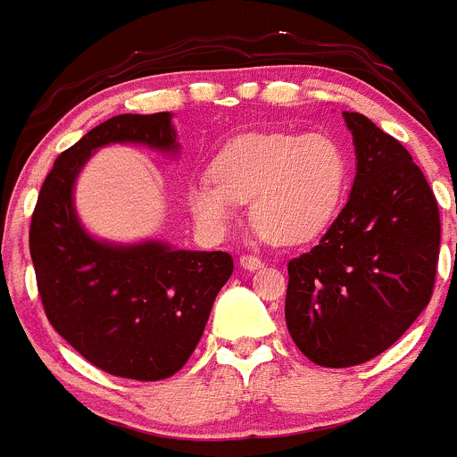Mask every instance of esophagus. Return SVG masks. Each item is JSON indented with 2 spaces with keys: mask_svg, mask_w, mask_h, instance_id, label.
Returning a JSON list of instances; mask_svg holds the SVG:
<instances>
[{
  "mask_svg": "<svg viewBox=\"0 0 457 457\" xmlns=\"http://www.w3.org/2000/svg\"><path fill=\"white\" fill-rule=\"evenodd\" d=\"M239 266H242L244 270H260L262 266H264V262L255 255H242L239 257Z\"/></svg>",
  "mask_w": 457,
  "mask_h": 457,
  "instance_id": "obj_1",
  "label": "esophagus"
}]
</instances>
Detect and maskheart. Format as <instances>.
<instances>
[{
  "instance_id": "heart-1",
  "label": "heart",
  "mask_w": 457,
  "mask_h": 457,
  "mask_svg": "<svg viewBox=\"0 0 457 457\" xmlns=\"http://www.w3.org/2000/svg\"><path fill=\"white\" fill-rule=\"evenodd\" d=\"M211 173L213 179H193L187 193L206 233L224 237L239 204L251 202L253 227L282 246H297L336 222L349 188V157L327 133L264 130L224 144Z\"/></svg>"
}]
</instances>
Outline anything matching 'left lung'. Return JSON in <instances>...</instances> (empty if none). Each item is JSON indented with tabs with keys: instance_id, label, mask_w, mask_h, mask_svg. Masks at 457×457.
I'll list each match as a JSON object with an SVG mask.
<instances>
[{
	"instance_id": "obj_1",
	"label": "left lung",
	"mask_w": 457,
	"mask_h": 457,
	"mask_svg": "<svg viewBox=\"0 0 457 457\" xmlns=\"http://www.w3.org/2000/svg\"><path fill=\"white\" fill-rule=\"evenodd\" d=\"M349 202L318 246L288 262L284 315L297 349L320 367L345 369L395 345L427 309L440 253L431 187L395 137L360 112Z\"/></svg>"
}]
</instances>
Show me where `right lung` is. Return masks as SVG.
<instances>
[{
    "mask_svg": "<svg viewBox=\"0 0 457 457\" xmlns=\"http://www.w3.org/2000/svg\"><path fill=\"white\" fill-rule=\"evenodd\" d=\"M111 144L178 157L173 112L115 115L57 157L30 222V257L48 322L81 358L117 378L164 380L195 351L233 257L162 239L95 237L77 215L75 184Z\"/></svg>",
    "mask_w": 457,
    "mask_h": 457,
    "instance_id": "1",
    "label": "right lung"
}]
</instances>
